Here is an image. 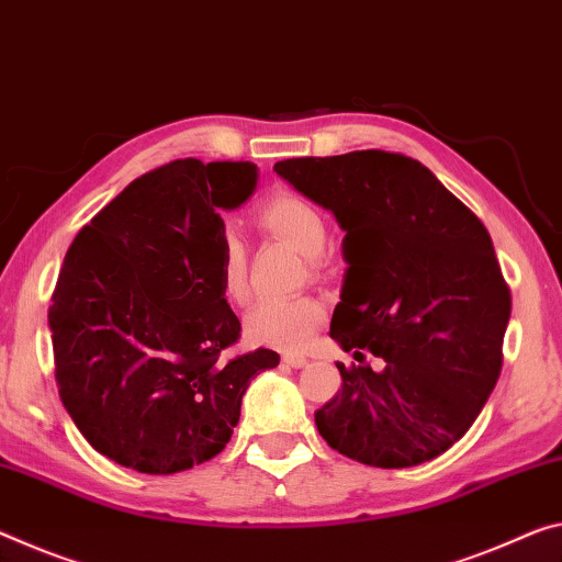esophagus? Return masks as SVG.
<instances>
[{
  "mask_svg": "<svg viewBox=\"0 0 562 562\" xmlns=\"http://www.w3.org/2000/svg\"><path fill=\"white\" fill-rule=\"evenodd\" d=\"M282 362H284V364H290V368H305V364H307V358H302V355H292V352H288V355H282Z\"/></svg>",
  "mask_w": 562,
  "mask_h": 562,
  "instance_id": "obj_1",
  "label": "esophagus"
}]
</instances>
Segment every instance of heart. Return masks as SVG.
<instances>
[{
	"instance_id": "1",
	"label": "heart",
	"mask_w": 562,
	"mask_h": 562,
	"mask_svg": "<svg viewBox=\"0 0 562 562\" xmlns=\"http://www.w3.org/2000/svg\"><path fill=\"white\" fill-rule=\"evenodd\" d=\"M257 222L300 255L317 257L327 243V222L313 202L295 192L272 194L257 207ZM220 290L229 305H243L247 297V260L239 237L225 235L220 249ZM325 310L313 297L260 300L247 310L245 337L274 350H300L323 325Z\"/></svg>"
}]
</instances>
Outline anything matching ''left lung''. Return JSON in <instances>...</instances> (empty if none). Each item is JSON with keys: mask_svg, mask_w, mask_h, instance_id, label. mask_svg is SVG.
Segmentation results:
<instances>
[{"mask_svg": "<svg viewBox=\"0 0 562 562\" xmlns=\"http://www.w3.org/2000/svg\"><path fill=\"white\" fill-rule=\"evenodd\" d=\"M274 172L333 210L347 272L329 337L355 352L315 413L327 445L375 468L438 458L470 430L503 370L510 288L483 222L413 157L360 149ZM383 360L375 373L363 352Z\"/></svg>", "mask_w": 562, "mask_h": 562, "instance_id": "1", "label": "left lung"}]
</instances>
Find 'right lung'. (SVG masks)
<instances>
[{"mask_svg":"<svg viewBox=\"0 0 562 562\" xmlns=\"http://www.w3.org/2000/svg\"><path fill=\"white\" fill-rule=\"evenodd\" d=\"M249 162L187 157L130 182L79 229L52 292L55 380L79 432L117 465L172 475L233 438L260 350L222 360L239 319L220 290L222 210L252 194Z\"/></svg>","mask_w":562,"mask_h":562,"instance_id":"right-lung-1","label":"right lung"}]
</instances>
